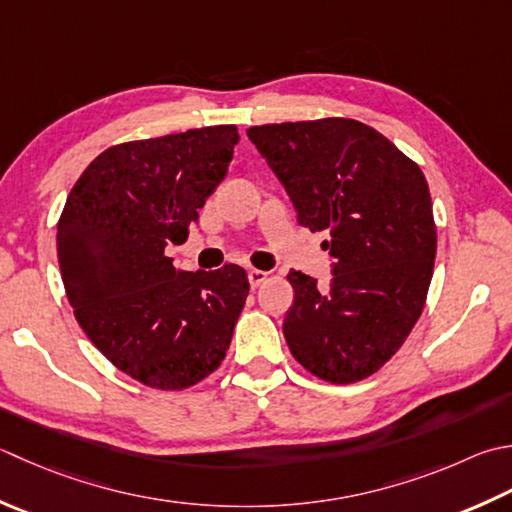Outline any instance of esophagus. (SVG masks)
<instances>
[{
	"instance_id": "1",
	"label": "esophagus",
	"mask_w": 512,
	"mask_h": 512,
	"mask_svg": "<svg viewBox=\"0 0 512 512\" xmlns=\"http://www.w3.org/2000/svg\"><path fill=\"white\" fill-rule=\"evenodd\" d=\"M266 279H268V273H266V270H257V268L248 270V282H250V286H253V288L262 286V284L266 282Z\"/></svg>"
}]
</instances>
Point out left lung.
Listing matches in <instances>:
<instances>
[{
	"label": "left lung",
	"mask_w": 512,
	"mask_h": 512,
	"mask_svg": "<svg viewBox=\"0 0 512 512\" xmlns=\"http://www.w3.org/2000/svg\"><path fill=\"white\" fill-rule=\"evenodd\" d=\"M250 142L297 210L324 230L333 257L328 290L290 270V353L330 384L373 375L404 344L422 315L433 277L437 228L426 177L390 139L355 119L266 124Z\"/></svg>",
	"instance_id": "left-lung-1"
}]
</instances>
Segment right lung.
<instances>
[{
  "label": "right lung",
  "mask_w": 512,
  "mask_h": 512,
  "mask_svg": "<svg viewBox=\"0 0 512 512\" xmlns=\"http://www.w3.org/2000/svg\"><path fill=\"white\" fill-rule=\"evenodd\" d=\"M235 126L117 144L77 179L57 224L68 302L104 357L137 382L182 390L222 364L246 270L186 273L166 257L228 173Z\"/></svg>",
  "instance_id": "1"
}]
</instances>
